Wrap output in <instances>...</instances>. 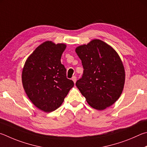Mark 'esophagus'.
<instances>
[{
	"label": "esophagus",
	"mask_w": 147,
	"mask_h": 147,
	"mask_svg": "<svg viewBox=\"0 0 147 147\" xmlns=\"http://www.w3.org/2000/svg\"><path fill=\"white\" fill-rule=\"evenodd\" d=\"M71 79H72V81H73L74 82V83H76V81H77L76 76H73V77H72Z\"/></svg>",
	"instance_id": "1"
}]
</instances>
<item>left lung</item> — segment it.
<instances>
[{
    "label": "left lung",
    "mask_w": 147,
    "mask_h": 147,
    "mask_svg": "<svg viewBox=\"0 0 147 147\" xmlns=\"http://www.w3.org/2000/svg\"><path fill=\"white\" fill-rule=\"evenodd\" d=\"M76 52L84 68L76 86L94 109L110 107L119 98L125 84V68L118 53L99 39L78 46Z\"/></svg>",
    "instance_id": "1"
}]
</instances>
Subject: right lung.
Segmentation results:
<instances>
[{"label": "right lung", "mask_w": 147, "mask_h": 147, "mask_svg": "<svg viewBox=\"0 0 147 147\" xmlns=\"http://www.w3.org/2000/svg\"><path fill=\"white\" fill-rule=\"evenodd\" d=\"M64 44L46 41L26 61L22 73L24 91L32 103L45 112L55 110L63 103L74 83L67 79L61 64Z\"/></svg>", "instance_id": "1"}]
</instances>
